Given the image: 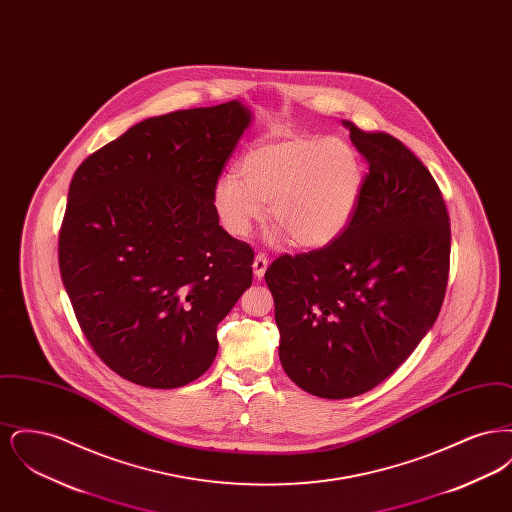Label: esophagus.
<instances>
[{"mask_svg":"<svg viewBox=\"0 0 512 512\" xmlns=\"http://www.w3.org/2000/svg\"><path fill=\"white\" fill-rule=\"evenodd\" d=\"M268 267V259L265 253H257L255 255V261H253V272H255V278H263L265 276V270Z\"/></svg>","mask_w":512,"mask_h":512,"instance_id":"esophagus-1","label":"esophagus"}]
</instances>
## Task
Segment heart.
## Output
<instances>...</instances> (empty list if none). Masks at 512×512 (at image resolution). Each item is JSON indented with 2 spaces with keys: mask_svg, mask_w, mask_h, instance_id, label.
Returning a JSON list of instances; mask_svg holds the SVG:
<instances>
[{
  "mask_svg": "<svg viewBox=\"0 0 512 512\" xmlns=\"http://www.w3.org/2000/svg\"><path fill=\"white\" fill-rule=\"evenodd\" d=\"M236 172L222 174L213 205L220 224L245 238L268 217L297 247L317 249L338 240L353 219L365 188L357 149L338 136H280L251 147Z\"/></svg>",
  "mask_w": 512,
  "mask_h": 512,
  "instance_id": "heart-1",
  "label": "heart"
}]
</instances>
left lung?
Returning a JSON list of instances; mask_svg holds the SVG:
<instances>
[{"instance_id":"8db88e82","label":"left lung","mask_w":512,"mask_h":512,"mask_svg":"<svg viewBox=\"0 0 512 512\" xmlns=\"http://www.w3.org/2000/svg\"><path fill=\"white\" fill-rule=\"evenodd\" d=\"M368 163L345 232L265 272L280 363L301 390L347 399L384 382L434 326L451 228L438 184L409 147L343 121Z\"/></svg>"}]
</instances>
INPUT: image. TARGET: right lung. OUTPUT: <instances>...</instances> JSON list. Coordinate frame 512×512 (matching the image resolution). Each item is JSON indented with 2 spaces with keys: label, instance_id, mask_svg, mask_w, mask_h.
<instances>
[{
  "label": "right lung",
  "instance_id": "right-lung-1",
  "mask_svg": "<svg viewBox=\"0 0 512 512\" xmlns=\"http://www.w3.org/2000/svg\"><path fill=\"white\" fill-rule=\"evenodd\" d=\"M249 122L236 99L151 117L74 172L61 278L86 340L128 382H194L217 357L220 320L253 282V249L213 205Z\"/></svg>",
  "mask_w": 512,
  "mask_h": 512
}]
</instances>
